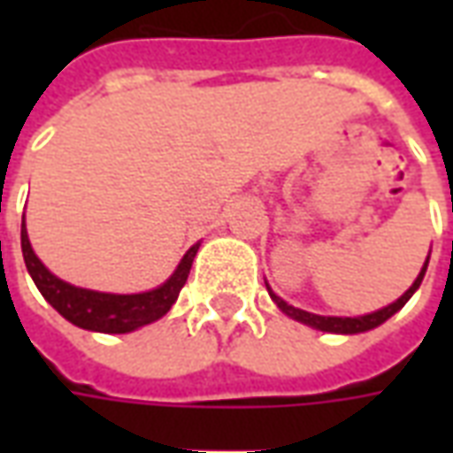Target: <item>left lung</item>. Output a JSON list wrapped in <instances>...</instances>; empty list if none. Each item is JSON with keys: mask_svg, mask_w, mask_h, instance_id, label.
<instances>
[{"mask_svg": "<svg viewBox=\"0 0 453 453\" xmlns=\"http://www.w3.org/2000/svg\"><path fill=\"white\" fill-rule=\"evenodd\" d=\"M427 265H429V257L427 262H425V266H422V272L418 274V279L412 281V286H410L405 294L400 296L395 303L386 305V308H380V311H376V313H369V315H359V318H330V315H315V313H308V311H301V308H294V305H288L284 301V298H279V296L269 288V296H272V301H274L281 311H284L288 318H294V320H298V323L303 325H311V327H315V330H323V333H337V334H357V333H366V330H373V327H379V325H383L386 320H388L390 315H395L403 308V305L408 303L410 298H412V294L418 291L419 284H422V279H425V272H427Z\"/></svg>", "mask_w": 453, "mask_h": 453, "instance_id": "left-lung-1", "label": "left lung"}]
</instances>
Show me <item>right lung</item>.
Returning a JSON list of instances; mask_svg holds the SVG:
<instances>
[{"label": "right lung", "instance_id": "1", "mask_svg": "<svg viewBox=\"0 0 453 453\" xmlns=\"http://www.w3.org/2000/svg\"><path fill=\"white\" fill-rule=\"evenodd\" d=\"M198 245L201 242L188 250L174 269V274L157 288L145 291V294H102V291H89V288L67 284L63 279L50 274L43 262L35 257L34 247L28 242L26 220L21 223V252H24L26 269L34 279V284L38 286V291L43 294L45 301L53 305L58 313L63 315L65 320H70L82 330H92V333H133L142 325L159 320L174 305L181 286L187 284V276L191 272V262L196 257Z\"/></svg>", "mask_w": 453, "mask_h": 453}]
</instances>
